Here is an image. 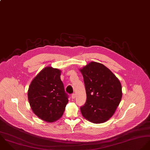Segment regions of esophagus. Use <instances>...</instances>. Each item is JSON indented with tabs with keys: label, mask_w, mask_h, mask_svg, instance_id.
I'll return each instance as SVG.
<instances>
[{
	"label": "esophagus",
	"mask_w": 150,
	"mask_h": 150,
	"mask_svg": "<svg viewBox=\"0 0 150 150\" xmlns=\"http://www.w3.org/2000/svg\"><path fill=\"white\" fill-rule=\"evenodd\" d=\"M71 97H72V98L74 99V98H75V97H76V94H75V93H73V94L71 95Z\"/></svg>",
	"instance_id": "obj_1"
}]
</instances>
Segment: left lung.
<instances>
[{"label":"left lung","mask_w":150,"mask_h":150,"mask_svg":"<svg viewBox=\"0 0 150 150\" xmlns=\"http://www.w3.org/2000/svg\"><path fill=\"white\" fill-rule=\"evenodd\" d=\"M83 77L86 101L81 107L84 118L94 123L109 120L122 98V86L118 79L102 64L91 62L80 69Z\"/></svg>","instance_id":"8db88e82"}]
</instances>
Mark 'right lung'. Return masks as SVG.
Masks as SVG:
<instances>
[{
    "label": "right lung",
    "mask_w": 150,
    "mask_h": 150,
    "mask_svg": "<svg viewBox=\"0 0 150 150\" xmlns=\"http://www.w3.org/2000/svg\"><path fill=\"white\" fill-rule=\"evenodd\" d=\"M60 75L59 69L46 67L29 87L28 98L31 109L37 117L46 122H54L61 117L68 103V95Z\"/></svg>",
    "instance_id": "obj_1"
}]
</instances>
